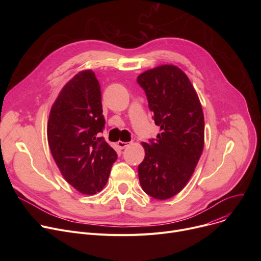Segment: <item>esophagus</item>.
<instances>
[{
    "label": "esophagus",
    "mask_w": 261,
    "mask_h": 261,
    "mask_svg": "<svg viewBox=\"0 0 261 261\" xmlns=\"http://www.w3.org/2000/svg\"><path fill=\"white\" fill-rule=\"evenodd\" d=\"M117 145H118V147L120 148V149H125L126 147H128L129 146V143H126V142H118L117 143Z\"/></svg>",
    "instance_id": "1"
}]
</instances>
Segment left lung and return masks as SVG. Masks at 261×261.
<instances>
[{"instance_id":"obj_1","label":"left lung","mask_w":261,"mask_h":261,"mask_svg":"<svg viewBox=\"0 0 261 261\" xmlns=\"http://www.w3.org/2000/svg\"><path fill=\"white\" fill-rule=\"evenodd\" d=\"M154 122L156 139L143 143L145 159L139 179L147 195L169 199L185 187L204 147V115L198 95L186 74L165 64L138 77Z\"/></svg>"}]
</instances>
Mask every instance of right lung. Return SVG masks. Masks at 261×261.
I'll list each match as a JSON object with an SVG mask.
<instances>
[{"instance_id": "obj_1", "label": "right lung", "mask_w": 261, "mask_h": 261, "mask_svg": "<svg viewBox=\"0 0 261 261\" xmlns=\"http://www.w3.org/2000/svg\"><path fill=\"white\" fill-rule=\"evenodd\" d=\"M105 125L99 82L91 70L79 72L50 109L47 141L63 177L81 194L100 191L117 159L115 150L99 138Z\"/></svg>"}]
</instances>
